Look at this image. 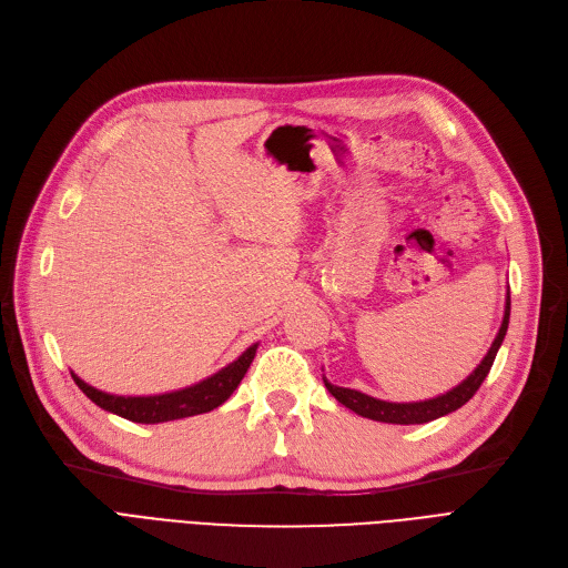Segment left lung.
<instances>
[{
	"label": "left lung",
	"instance_id": "8db88e82",
	"mask_svg": "<svg viewBox=\"0 0 568 568\" xmlns=\"http://www.w3.org/2000/svg\"><path fill=\"white\" fill-rule=\"evenodd\" d=\"M508 317H510V292L506 294V311H504L501 329H499L495 343H491V348L487 351L485 359L478 364L476 372L468 376L464 383H459L457 387H453L446 394H440V397H436V399L415 402V404H389V402H381V399L368 397V394H362L357 389L336 387V385H332L327 381H325V387L329 389V394H332L336 402H341L345 408L355 410L362 417H368V420L389 423V425H423V423H432V420H436V417H443V415H448V413L462 408L478 392V387L487 378L489 368H491V364H495V357H497V353L501 348L506 329H508Z\"/></svg>",
	"mask_w": 568,
	"mask_h": 568
}]
</instances>
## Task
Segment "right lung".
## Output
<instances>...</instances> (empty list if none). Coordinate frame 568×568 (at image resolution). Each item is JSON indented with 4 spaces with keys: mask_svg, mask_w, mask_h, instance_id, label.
I'll return each mask as SVG.
<instances>
[{
    "mask_svg": "<svg viewBox=\"0 0 568 568\" xmlns=\"http://www.w3.org/2000/svg\"><path fill=\"white\" fill-rule=\"evenodd\" d=\"M255 351H257V345H251V348L245 351L236 362L227 364L223 372H217L215 376L196 383L192 387L160 394V397H115V394H106V392L90 387L79 376H73V374L71 376L83 389L85 397L100 408L111 410L132 423L155 425V423L181 420V417L209 413V410L217 408L220 404H225L230 399V394L239 387L245 372H248L251 362L255 359Z\"/></svg>",
    "mask_w": 568,
    "mask_h": 568,
    "instance_id": "add662e5",
    "label": "right lung"
}]
</instances>
